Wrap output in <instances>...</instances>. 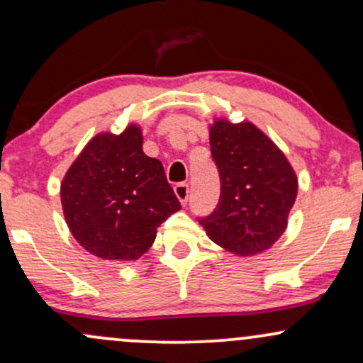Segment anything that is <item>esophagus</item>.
I'll return each instance as SVG.
<instances>
[{
    "mask_svg": "<svg viewBox=\"0 0 363 363\" xmlns=\"http://www.w3.org/2000/svg\"><path fill=\"white\" fill-rule=\"evenodd\" d=\"M174 193H176L179 201H181L182 205H187V199H189V186L184 184V182H181V184H176V186H174Z\"/></svg>",
    "mask_w": 363,
    "mask_h": 363,
    "instance_id": "34e87169",
    "label": "esophagus"
}]
</instances>
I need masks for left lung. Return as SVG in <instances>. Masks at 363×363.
<instances>
[{"label": "left lung", "instance_id": "1", "mask_svg": "<svg viewBox=\"0 0 363 363\" xmlns=\"http://www.w3.org/2000/svg\"><path fill=\"white\" fill-rule=\"evenodd\" d=\"M210 148L220 199L198 222L213 242L239 256L272 247L297 198V177L286 157L254 124L225 119L210 128Z\"/></svg>", "mask_w": 363, "mask_h": 363}]
</instances>
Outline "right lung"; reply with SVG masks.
I'll list each match as a JSON object with an SVG mask.
<instances>
[{
    "label": "right lung",
    "instance_id": "obj_1",
    "mask_svg": "<svg viewBox=\"0 0 363 363\" xmlns=\"http://www.w3.org/2000/svg\"><path fill=\"white\" fill-rule=\"evenodd\" d=\"M66 223L86 251L102 259H138L157 227L181 210L164 165L143 153L135 124L101 133L83 148L61 184Z\"/></svg>",
    "mask_w": 363,
    "mask_h": 363
}]
</instances>
